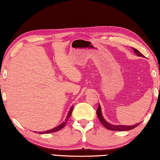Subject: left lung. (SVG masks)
Returning a JSON list of instances; mask_svg holds the SVG:
<instances>
[{
  "label": "left lung",
  "mask_w": 160,
  "mask_h": 160,
  "mask_svg": "<svg viewBox=\"0 0 160 160\" xmlns=\"http://www.w3.org/2000/svg\"><path fill=\"white\" fill-rule=\"evenodd\" d=\"M132 50L134 51L135 53L138 56H140V57H144V56L139 51H138L136 48H132ZM97 115L98 116V118L99 119V121L101 122V123L104 126L105 128L109 129V130H112V131H129V130L133 129L135 127L138 126L140 124V123L135 124V125H132V126H123V125H113L112 123H109V122L105 120L104 116H102V109L100 105L99 104L98 109H97Z\"/></svg>",
  "instance_id": "left-lung-1"
}]
</instances>
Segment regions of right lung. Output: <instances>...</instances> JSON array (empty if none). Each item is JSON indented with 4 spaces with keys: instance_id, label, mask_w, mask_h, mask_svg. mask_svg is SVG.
Segmentation results:
<instances>
[{
    "instance_id": "obj_1",
    "label": "right lung",
    "mask_w": 160,
    "mask_h": 160,
    "mask_svg": "<svg viewBox=\"0 0 160 160\" xmlns=\"http://www.w3.org/2000/svg\"><path fill=\"white\" fill-rule=\"evenodd\" d=\"M72 109H73V106H72L71 107H70V109L69 110L68 113V115L66 116V119H65V121H63V123H62L61 124H60V125L55 127V128H53L51 130H48V131H44V132H38V133H40V134H48V133H51V132H56V131H59V130H61L63 128V127L65 126V125H66L67 121H68L69 118L70 117V116H71V113H72Z\"/></svg>"
}]
</instances>
